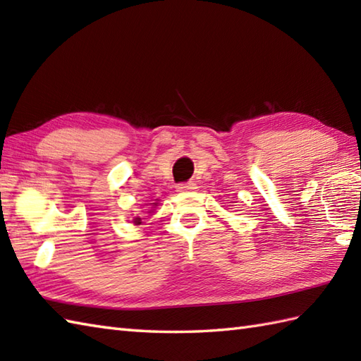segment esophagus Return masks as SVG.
<instances>
[{
  "instance_id": "1",
  "label": "esophagus",
  "mask_w": 361,
  "mask_h": 361,
  "mask_svg": "<svg viewBox=\"0 0 361 361\" xmlns=\"http://www.w3.org/2000/svg\"><path fill=\"white\" fill-rule=\"evenodd\" d=\"M197 189V185L194 181H188V183H180L178 186H176V190L178 192H192V190Z\"/></svg>"
}]
</instances>
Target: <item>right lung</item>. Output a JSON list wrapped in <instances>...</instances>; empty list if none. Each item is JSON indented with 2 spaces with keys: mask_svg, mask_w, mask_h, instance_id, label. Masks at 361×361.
<instances>
[{
  "mask_svg": "<svg viewBox=\"0 0 361 361\" xmlns=\"http://www.w3.org/2000/svg\"><path fill=\"white\" fill-rule=\"evenodd\" d=\"M136 224H140V221H137V220H136Z\"/></svg>",
  "mask_w": 361,
  "mask_h": 361,
  "instance_id": "add662e5",
  "label": "right lung"
}]
</instances>
